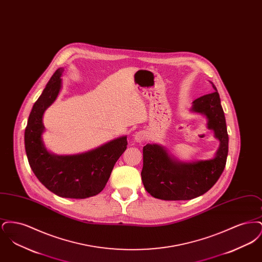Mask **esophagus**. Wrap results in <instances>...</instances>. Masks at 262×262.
Wrapping results in <instances>:
<instances>
[{
  "label": "esophagus",
  "mask_w": 262,
  "mask_h": 262,
  "mask_svg": "<svg viewBox=\"0 0 262 262\" xmlns=\"http://www.w3.org/2000/svg\"><path fill=\"white\" fill-rule=\"evenodd\" d=\"M145 139H146V133L143 130H138L134 136V140L136 142L140 143V142H143Z\"/></svg>",
  "instance_id": "obj_1"
}]
</instances>
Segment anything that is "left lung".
I'll list each match as a JSON object with an SVG mask.
<instances>
[{"label": "left lung", "mask_w": 262, "mask_h": 262, "mask_svg": "<svg viewBox=\"0 0 262 262\" xmlns=\"http://www.w3.org/2000/svg\"><path fill=\"white\" fill-rule=\"evenodd\" d=\"M192 102L190 112L199 113L207 120L206 127L219 141V148L208 160L183 162L163 145L148 143L143 147L141 179L146 191L163 200H188L211 188L224 171L228 156L229 137L224 111L217 88Z\"/></svg>", "instance_id": "obj_1"}]
</instances>
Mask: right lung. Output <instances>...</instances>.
<instances>
[{
	"mask_svg": "<svg viewBox=\"0 0 262 262\" xmlns=\"http://www.w3.org/2000/svg\"><path fill=\"white\" fill-rule=\"evenodd\" d=\"M62 72L60 68L54 73L32 107L25 127V151L31 170L44 187L61 198L82 200L102 191L127 141L125 136L117 137L74 155H56L47 150L42 138L43 116L62 89Z\"/></svg>",
	"mask_w": 262,
	"mask_h": 262,
	"instance_id": "1",
	"label": "right lung"
}]
</instances>
